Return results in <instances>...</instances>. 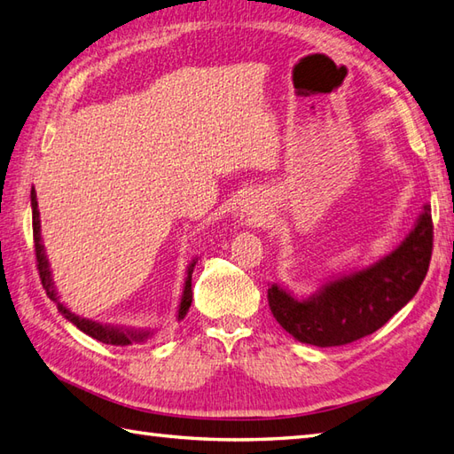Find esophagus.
Wrapping results in <instances>:
<instances>
[{
  "mask_svg": "<svg viewBox=\"0 0 454 454\" xmlns=\"http://www.w3.org/2000/svg\"><path fill=\"white\" fill-rule=\"evenodd\" d=\"M252 207H242V210H239V215H242V216H247V215H252Z\"/></svg>",
  "mask_w": 454,
  "mask_h": 454,
  "instance_id": "1",
  "label": "esophagus"
}]
</instances>
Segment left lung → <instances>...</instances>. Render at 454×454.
Listing matches in <instances>:
<instances>
[{
	"label": "left lung",
	"instance_id": "left-lung-1",
	"mask_svg": "<svg viewBox=\"0 0 454 454\" xmlns=\"http://www.w3.org/2000/svg\"><path fill=\"white\" fill-rule=\"evenodd\" d=\"M433 249L431 207L403 242L359 271L330 278L306 298L273 283L267 291L275 320L301 343L335 347L361 340L402 310L427 275Z\"/></svg>",
	"mask_w": 454,
	"mask_h": 454
}]
</instances>
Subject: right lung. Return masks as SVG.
<instances>
[{"label":"right lung","mask_w":454,"mask_h":454,"mask_svg":"<svg viewBox=\"0 0 454 454\" xmlns=\"http://www.w3.org/2000/svg\"><path fill=\"white\" fill-rule=\"evenodd\" d=\"M31 208H33V238H35V252H36V267H38V275H41V281L44 291L51 298L52 302H56L58 312H60L67 322H72L80 332L88 333L93 340H98L101 343L107 345H132V343H146L150 337L153 335L152 330H140V327H121V325H111V324H99L88 320V317H82L78 314H74L70 308H66L60 298H58V293L54 288L52 281V273H51V265H48V259L44 254V244L41 238V218H38V202H36V191L31 189ZM197 265V259H192L187 267V277H185V285H183V293H181V302L177 308V320H183L187 316L189 306L192 302V291H191V277H192V269Z\"/></svg>","instance_id":"obj_1"}]
</instances>
